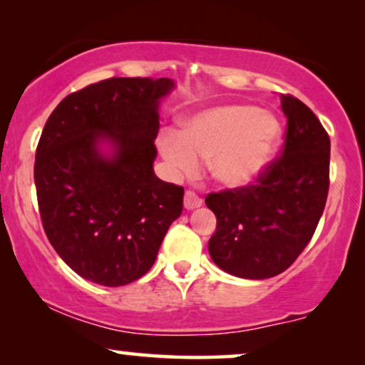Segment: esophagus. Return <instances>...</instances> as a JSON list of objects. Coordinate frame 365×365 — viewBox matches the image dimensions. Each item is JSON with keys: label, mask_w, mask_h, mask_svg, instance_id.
<instances>
[{"label": "esophagus", "mask_w": 365, "mask_h": 365, "mask_svg": "<svg viewBox=\"0 0 365 365\" xmlns=\"http://www.w3.org/2000/svg\"><path fill=\"white\" fill-rule=\"evenodd\" d=\"M202 204V199L197 196L196 192L192 191H186L184 194V207L187 209V211H191V209H196Z\"/></svg>", "instance_id": "obj_1"}]
</instances>
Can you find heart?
<instances>
[{
    "label": "heart",
    "instance_id": "obj_1",
    "mask_svg": "<svg viewBox=\"0 0 365 365\" xmlns=\"http://www.w3.org/2000/svg\"><path fill=\"white\" fill-rule=\"evenodd\" d=\"M281 139L276 116L247 104H222L196 114L181 131L158 139L161 156L174 173H194L209 161L216 181L227 187L249 186L271 164Z\"/></svg>",
    "mask_w": 365,
    "mask_h": 365
}]
</instances>
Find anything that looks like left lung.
<instances>
[{"label": "left lung", "instance_id": "8db88e82", "mask_svg": "<svg viewBox=\"0 0 365 365\" xmlns=\"http://www.w3.org/2000/svg\"><path fill=\"white\" fill-rule=\"evenodd\" d=\"M286 141L266 171L249 186L206 196L216 214L209 254L222 271L267 279L286 271L314 236L329 192L331 139L316 114L281 94Z\"/></svg>", "mask_w": 365, "mask_h": 365}]
</instances>
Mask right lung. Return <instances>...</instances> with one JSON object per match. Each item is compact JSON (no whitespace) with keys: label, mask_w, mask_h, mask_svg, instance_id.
Wrapping results in <instances>:
<instances>
[{"label":"right lung","mask_w":365,"mask_h":365,"mask_svg":"<svg viewBox=\"0 0 365 365\" xmlns=\"http://www.w3.org/2000/svg\"><path fill=\"white\" fill-rule=\"evenodd\" d=\"M173 88L169 78H109L64 98L44 124L39 216L54 251L88 281L119 287L143 277L181 216L184 187L153 169L159 99Z\"/></svg>","instance_id":"obj_1"}]
</instances>
